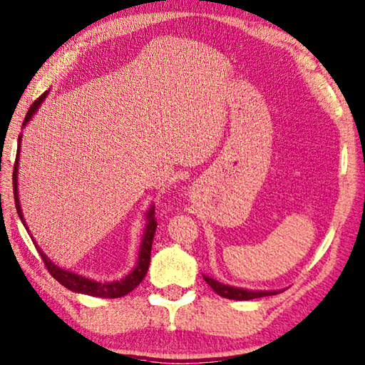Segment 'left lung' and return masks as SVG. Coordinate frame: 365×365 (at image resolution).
Masks as SVG:
<instances>
[{
	"label": "left lung",
	"instance_id": "left-lung-1",
	"mask_svg": "<svg viewBox=\"0 0 365 365\" xmlns=\"http://www.w3.org/2000/svg\"><path fill=\"white\" fill-rule=\"evenodd\" d=\"M202 277H204V281L215 290V294H218L220 297H225V298H230V300H252V298L276 295V294L282 292V290H250V289L235 287V286H228V284L218 282L217 279H214V277H209L205 274Z\"/></svg>",
	"mask_w": 365,
	"mask_h": 365
}]
</instances>
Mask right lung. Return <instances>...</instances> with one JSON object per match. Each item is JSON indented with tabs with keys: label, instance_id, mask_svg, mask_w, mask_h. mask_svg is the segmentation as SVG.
<instances>
[{
	"label": "right lung",
	"instance_id": "obj_1",
	"mask_svg": "<svg viewBox=\"0 0 365 365\" xmlns=\"http://www.w3.org/2000/svg\"><path fill=\"white\" fill-rule=\"evenodd\" d=\"M49 91H46L44 94L35 101V103L31 105L29 113H26L22 128H25L29 124L30 119L35 116L38 108L41 107V103L44 102V98L48 97ZM21 142H22V135L19 137L17 142V156H16V164H14V172H12V183H14V201H16V209L17 214L21 217V220L24 223V227L29 231V227H26V222L22 214V207H21V201H19V188H17V175H19V155H21ZM145 220H147V225H145L143 230V236L140 241V249H138V257H137V263L134 269L130 273L121 277L119 281H110V282H101V281H94L91 277H86L83 274L73 273V271L63 269L56 264L54 262H51V258L44 254V252L39 249L35 240H31L35 247L38 249L39 255H41L43 262L46 264V268L51 273V276L54 277L56 281L62 284L63 287L70 289L71 292H78V294H84V295H91V297H101V298H119L124 297L125 294H129L134 290L138 284L143 281L145 274H147L148 267H150V257H151V244H153V237H155V231H156V220H155V205H150V209L145 214Z\"/></svg>",
	"mask_w": 365,
	"mask_h": 365
}]
</instances>
